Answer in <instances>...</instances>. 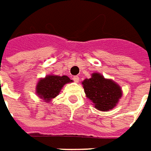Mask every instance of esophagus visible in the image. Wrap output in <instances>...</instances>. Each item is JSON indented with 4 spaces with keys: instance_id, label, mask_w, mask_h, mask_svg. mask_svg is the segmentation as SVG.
<instances>
[{
    "instance_id": "1",
    "label": "esophagus",
    "mask_w": 151,
    "mask_h": 151,
    "mask_svg": "<svg viewBox=\"0 0 151 151\" xmlns=\"http://www.w3.org/2000/svg\"><path fill=\"white\" fill-rule=\"evenodd\" d=\"M73 81H74L75 83H78V82L79 81V77H78V76H74V77L73 78Z\"/></svg>"
}]
</instances>
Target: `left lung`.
Returning <instances> with one entry per match:
<instances>
[{
	"label": "left lung",
	"mask_w": 151,
	"mask_h": 151,
	"mask_svg": "<svg viewBox=\"0 0 151 151\" xmlns=\"http://www.w3.org/2000/svg\"><path fill=\"white\" fill-rule=\"evenodd\" d=\"M83 85L87 97L100 111L112 109L122 96L119 86L96 73L92 75L91 78L83 81Z\"/></svg>",
	"instance_id": "left-lung-1"
}]
</instances>
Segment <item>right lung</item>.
I'll list each match as a JSON object with an SVG mask.
<instances>
[{"instance_id":"1","label":"right lung","mask_w":151,"mask_h":151,"mask_svg":"<svg viewBox=\"0 0 151 151\" xmlns=\"http://www.w3.org/2000/svg\"><path fill=\"white\" fill-rule=\"evenodd\" d=\"M72 80L67 76H47L41 79L37 86V93L45 100L49 101L59 93L63 86Z\"/></svg>"}]
</instances>
